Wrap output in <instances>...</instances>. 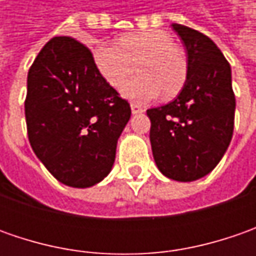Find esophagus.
<instances>
[{
    "instance_id": "1",
    "label": "esophagus",
    "mask_w": 256,
    "mask_h": 256,
    "mask_svg": "<svg viewBox=\"0 0 256 256\" xmlns=\"http://www.w3.org/2000/svg\"><path fill=\"white\" fill-rule=\"evenodd\" d=\"M131 111H132V114H140V112H144L145 110H144L141 105H138V104H135V102H131Z\"/></svg>"
}]
</instances>
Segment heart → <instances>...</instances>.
<instances>
[{
    "mask_svg": "<svg viewBox=\"0 0 256 256\" xmlns=\"http://www.w3.org/2000/svg\"><path fill=\"white\" fill-rule=\"evenodd\" d=\"M95 64L108 84L120 90L135 72L141 75L124 88L135 101H150L161 91L174 96L188 75V62L168 32L148 30L124 35L118 44H101L95 50Z\"/></svg>",
    "mask_w": 256,
    "mask_h": 256,
    "instance_id": "heart-1",
    "label": "heart"
}]
</instances>
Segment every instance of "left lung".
<instances>
[{
  "instance_id": "1",
  "label": "left lung",
  "mask_w": 256,
  "mask_h": 256,
  "mask_svg": "<svg viewBox=\"0 0 256 256\" xmlns=\"http://www.w3.org/2000/svg\"><path fill=\"white\" fill-rule=\"evenodd\" d=\"M188 54V75L172 102L151 108L154 160L165 176L190 182L218 165L231 142L235 118L231 65L211 38L172 24Z\"/></svg>"
}]
</instances>
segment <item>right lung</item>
<instances>
[{
  "label": "right lung",
  "instance_id": "obj_1",
  "mask_svg": "<svg viewBox=\"0 0 256 256\" xmlns=\"http://www.w3.org/2000/svg\"><path fill=\"white\" fill-rule=\"evenodd\" d=\"M131 116L88 46L54 36L28 71L25 120L32 151L60 182L92 186L110 174Z\"/></svg>",
  "mask_w": 256,
  "mask_h": 256
}]
</instances>
